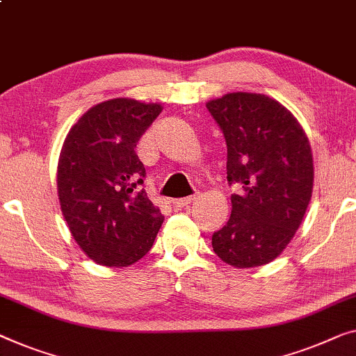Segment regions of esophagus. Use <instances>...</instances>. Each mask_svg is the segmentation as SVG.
Returning <instances> with one entry per match:
<instances>
[{
	"mask_svg": "<svg viewBox=\"0 0 356 356\" xmlns=\"http://www.w3.org/2000/svg\"><path fill=\"white\" fill-rule=\"evenodd\" d=\"M195 200V195H189V197H183V199H175L173 204L175 207H188L189 204H193Z\"/></svg>",
	"mask_w": 356,
	"mask_h": 356,
	"instance_id": "1",
	"label": "esophagus"
}]
</instances>
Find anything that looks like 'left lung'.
I'll return each mask as SVG.
<instances>
[{
	"label": "left lung",
	"instance_id": "obj_1",
	"mask_svg": "<svg viewBox=\"0 0 356 356\" xmlns=\"http://www.w3.org/2000/svg\"><path fill=\"white\" fill-rule=\"evenodd\" d=\"M207 109L228 146L231 216L212 236L213 252L234 268L270 264L300 226L313 193V154L289 109L259 92H228Z\"/></svg>",
	"mask_w": 356,
	"mask_h": 356
}]
</instances>
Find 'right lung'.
<instances>
[{"mask_svg":"<svg viewBox=\"0 0 356 356\" xmlns=\"http://www.w3.org/2000/svg\"><path fill=\"white\" fill-rule=\"evenodd\" d=\"M163 107L131 97L92 106L67 133L58 195L80 249L96 264L130 266L151 250L163 215L141 188L136 143Z\"/></svg>","mask_w":356,"mask_h":356,"instance_id":"add662e5","label":"right lung"}]
</instances>
